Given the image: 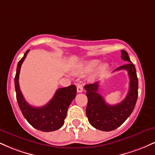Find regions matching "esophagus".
<instances>
[{"label":"esophagus","instance_id":"34e87169","mask_svg":"<svg viewBox=\"0 0 155 155\" xmlns=\"http://www.w3.org/2000/svg\"><path fill=\"white\" fill-rule=\"evenodd\" d=\"M76 88H77L78 92H83V86L81 84H76Z\"/></svg>","mask_w":155,"mask_h":155}]
</instances>
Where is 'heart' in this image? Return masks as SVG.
<instances>
[{
	"mask_svg": "<svg viewBox=\"0 0 155 155\" xmlns=\"http://www.w3.org/2000/svg\"><path fill=\"white\" fill-rule=\"evenodd\" d=\"M101 61L97 59H92L87 61H85L84 63L79 64L77 67L76 68V72L79 74H84V73L91 72L94 71L98 65H100ZM108 68V65L106 63H103L99 65L96 70V75H101L104 74Z\"/></svg>",
	"mask_w": 155,
	"mask_h": 155,
	"instance_id": "obj_1",
	"label": "heart"
}]
</instances>
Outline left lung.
Listing matches in <instances>:
<instances>
[{"label":"left lung","instance_id":"obj_1","mask_svg":"<svg viewBox=\"0 0 155 155\" xmlns=\"http://www.w3.org/2000/svg\"><path fill=\"white\" fill-rule=\"evenodd\" d=\"M121 52L122 59L128 63L117 68L114 71L126 70L130 78L128 93L122 102L116 105L106 104L104 97L97 93L98 81L84 86L88 99L86 114L89 122L92 127L102 131H111L123 124L133 112L138 98V81L136 67L130 60L127 51L121 50Z\"/></svg>","mask_w":155,"mask_h":155}]
</instances>
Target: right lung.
<instances>
[{
  "label": "right lung",
  "instance_id": "obj_1",
  "mask_svg": "<svg viewBox=\"0 0 155 155\" xmlns=\"http://www.w3.org/2000/svg\"><path fill=\"white\" fill-rule=\"evenodd\" d=\"M28 51L29 50L25 53L17 67L15 85L17 103L23 116L33 127L44 132L54 131L63 125L68 108L76 97V87L71 85L67 87L58 89L51 100L41 107H33L28 104L19 88V75L21 65Z\"/></svg>",
  "mask_w": 155,
  "mask_h": 155
}]
</instances>
